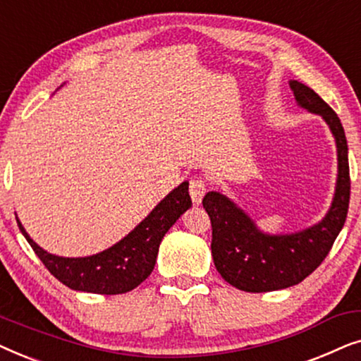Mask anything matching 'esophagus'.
<instances>
[{"label": "esophagus", "mask_w": 361, "mask_h": 361, "mask_svg": "<svg viewBox=\"0 0 361 361\" xmlns=\"http://www.w3.org/2000/svg\"><path fill=\"white\" fill-rule=\"evenodd\" d=\"M189 192L194 204H200L207 192V180L202 177H192L189 182Z\"/></svg>", "instance_id": "34e87169"}]
</instances>
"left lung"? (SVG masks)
<instances>
[{"instance_id":"left-lung-1","label":"left lung","mask_w":361,"mask_h":361,"mask_svg":"<svg viewBox=\"0 0 361 361\" xmlns=\"http://www.w3.org/2000/svg\"><path fill=\"white\" fill-rule=\"evenodd\" d=\"M295 102L327 123L337 142L338 177L330 210L317 225L290 235H268L220 192L202 200L212 221V256L226 283L246 293H269L299 284L319 268L343 228L350 202L347 137L332 108L304 83L289 82Z\"/></svg>"}]
</instances>
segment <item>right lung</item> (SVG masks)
Wrapping results in <instances>:
<instances>
[{
    "instance_id": "1",
    "label": "right lung",
    "mask_w": 361,
    "mask_h": 361,
    "mask_svg": "<svg viewBox=\"0 0 361 361\" xmlns=\"http://www.w3.org/2000/svg\"><path fill=\"white\" fill-rule=\"evenodd\" d=\"M190 205L189 182H182L131 233L111 248L85 258H62L47 253L34 243L21 221L16 220L24 238L54 278L73 290L111 295L133 290L151 274L162 238Z\"/></svg>"
}]
</instances>
